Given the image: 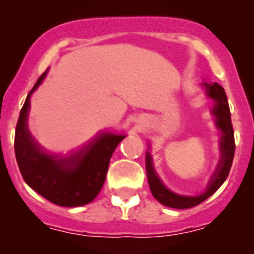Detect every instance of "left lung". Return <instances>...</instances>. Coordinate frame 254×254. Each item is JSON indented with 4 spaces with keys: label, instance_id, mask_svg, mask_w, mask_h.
<instances>
[{
    "label": "left lung",
    "instance_id": "obj_1",
    "mask_svg": "<svg viewBox=\"0 0 254 254\" xmlns=\"http://www.w3.org/2000/svg\"><path fill=\"white\" fill-rule=\"evenodd\" d=\"M203 86L205 87L207 96L215 101L212 113L216 117V127L222 131L221 141H220L221 160H220L216 172L210 181L206 190L198 196L178 195V194L171 191L170 189L163 186L161 179L156 175L150 152H146V171H147L151 193L155 196L156 200L160 201L165 206L173 207V209H188V207H193L206 200L226 181L230 170H231L232 161H234L236 145H235L234 127H232L231 123V113H230L229 101H227L225 89L216 82L215 83H203Z\"/></svg>",
    "mask_w": 254,
    "mask_h": 254
}]
</instances>
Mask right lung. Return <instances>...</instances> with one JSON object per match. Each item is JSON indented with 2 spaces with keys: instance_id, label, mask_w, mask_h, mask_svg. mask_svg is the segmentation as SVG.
<instances>
[{
  "instance_id": "obj_1",
  "label": "right lung",
  "mask_w": 254,
  "mask_h": 254,
  "mask_svg": "<svg viewBox=\"0 0 254 254\" xmlns=\"http://www.w3.org/2000/svg\"><path fill=\"white\" fill-rule=\"evenodd\" d=\"M47 76L38 78L20 109L14 135L18 167L25 183L51 203L81 206L98 195L106 181L111 157L125 135L102 131L83 147L66 155L50 152L35 141L28 129L30 94Z\"/></svg>"
}]
</instances>
